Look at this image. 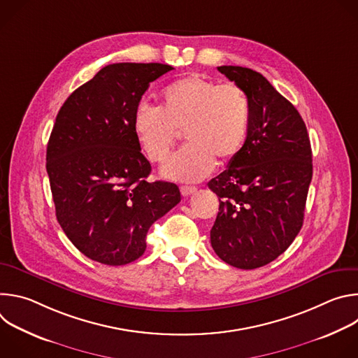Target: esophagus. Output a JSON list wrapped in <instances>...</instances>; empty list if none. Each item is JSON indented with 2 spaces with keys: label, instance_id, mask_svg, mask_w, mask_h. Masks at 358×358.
<instances>
[{
  "label": "esophagus",
  "instance_id": "obj_1",
  "mask_svg": "<svg viewBox=\"0 0 358 358\" xmlns=\"http://www.w3.org/2000/svg\"><path fill=\"white\" fill-rule=\"evenodd\" d=\"M180 191H181V194H182L184 196H188V195L194 194V192L196 191V188H195V187H189V185H182V187L180 188Z\"/></svg>",
  "mask_w": 358,
  "mask_h": 358
}]
</instances>
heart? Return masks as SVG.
Listing matches in <instances>:
<instances>
[{"label":"heart","mask_w":358,"mask_h":358,"mask_svg":"<svg viewBox=\"0 0 358 358\" xmlns=\"http://www.w3.org/2000/svg\"><path fill=\"white\" fill-rule=\"evenodd\" d=\"M250 123V100L236 83H220L202 75H188L162 92V108L140 101L131 127L138 145L152 163H163L180 131L189 141L162 169L166 178L198 181L207 177L215 160L227 164L242 151Z\"/></svg>","instance_id":"1"}]
</instances>
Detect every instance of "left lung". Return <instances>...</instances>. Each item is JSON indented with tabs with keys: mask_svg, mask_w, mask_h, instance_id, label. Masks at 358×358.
Segmentation results:
<instances>
[{
	"mask_svg": "<svg viewBox=\"0 0 358 358\" xmlns=\"http://www.w3.org/2000/svg\"><path fill=\"white\" fill-rule=\"evenodd\" d=\"M218 71L248 93L250 123L238 157L208 182L220 198L211 245L228 265L257 269L282 255L303 225L312 147L301 116L265 76L242 66Z\"/></svg>",
	"mask_w": 358,
	"mask_h": 358,
	"instance_id": "1",
	"label": "left lung"
}]
</instances>
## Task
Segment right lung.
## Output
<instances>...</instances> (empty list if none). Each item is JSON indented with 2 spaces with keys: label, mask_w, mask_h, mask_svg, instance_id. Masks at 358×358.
<instances>
[{
  "label": "right lung",
  "mask_w": 358,
  "mask_h": 358,
  "mask_svg": "<svg viewBox=\"0 0 358 358\" xmlns=\"http://www.w3.org/2000/svg\"><path fill=\"white\" fill-rule=\"evenodd\" d=\"M174 69L163 64H112L62 105L46 147L57 220L89 259L120 266L145 250L150 227L181 201L151 173L131 127L150 83Z\"/></svg>",
  "instance_id": "right-lung-1"
}]
</instances>
